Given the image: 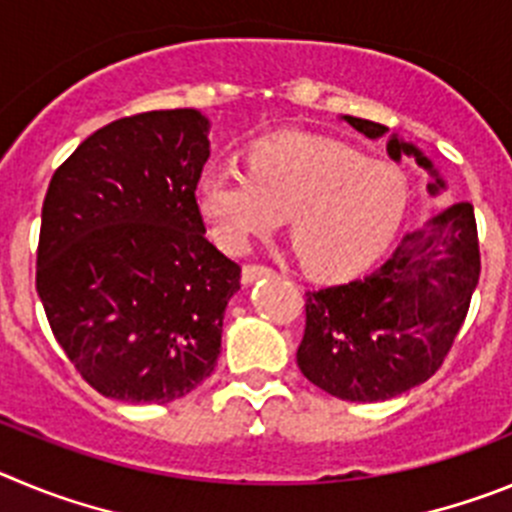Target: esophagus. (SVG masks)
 Wrapping results in <instances>:
<instances>
[{"instance_id": "esophagus-1", "label": "esophagus", "mask_w": 512, "mask_h": 512, "mask_svg": "<svg viewBox=\"0 0 512 512\" xmlns=\"http://www.w3.org/2000/svg\"><path fill=\"white\" fill-rule=\"evenodd\" d=\"M270 275H275V270L267 265H245L242 267V280H245V283H255L257 278H270Z\"/></svg>"}]
</instances>
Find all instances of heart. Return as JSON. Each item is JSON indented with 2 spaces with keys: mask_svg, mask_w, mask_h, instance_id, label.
Segmentation results:
<instances>
[{
  "mask_svg": "<svg viewBox=\"0 0 512 512\" xmlns=\"http://www.w3.org/2000/svg\"><path fill=\"white\" fill-rule=\"evenodd\" d=\"M247 158L250 173L209 165L196 181V209L224 252L242 255L288 216L308 273L349 278L388 250L403 222V170L365 160L342 142L283 132L255 142Z\"/></svg>",
  "mask_w": 512,
  "mask_h": 512,
  "instance_id": "1",
  "label": "heart"
}]
</instances>
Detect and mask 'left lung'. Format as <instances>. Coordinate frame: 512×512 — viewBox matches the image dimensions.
<instances>
[{
    "mask_svg": "<svg viewBox=\"0 0 512 512\" xmlns=\"http://www.w3.org/2000/svg\"><path fill=\"white\" fill-rule=\"evenodd\" d=\"M342 119L367 140L388 137L390 160L413 158L434 178L428 193L444 191L439 170L413 142L370 119ZM477 280L474 206L462 201L405 234L375 273L308 290L298 367L316 388L352 403H377L416 388L444 362Z\"/></svg>",
    "mask_w": 512,
    "mask_h": 512,
    "instance_id": "1",
    "label": "left lung"
}]
</instances>
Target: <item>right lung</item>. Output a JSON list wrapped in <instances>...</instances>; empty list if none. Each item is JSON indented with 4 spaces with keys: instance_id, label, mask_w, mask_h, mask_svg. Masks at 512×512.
Segmentation results:
<instances>
[{
    "instance_id": "right-lung-1",
    "label": "right lung",
    "mask_w": 512,
    "mask_h": 512,
    "mask_svg": "<svg viewBox=\"0 0 512 512\" xmlns=\"http://www.w3.org/2000/svg\"><path fill=\"white\" fill-rule=\"evenodd\" d=\"M209 127L199 109L117 119L45 193L38 296L63 352L107 398L170 403L216 367L242 270L196 209Z\"/></svg>"
}]
</instances>
